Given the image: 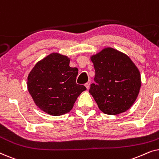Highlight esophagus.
Returning a JSON list of instances; mask_svg holds the SVG:
<instances>
[{"mask_svg": "<svg viewBox=\"0 0 159 159\" xmlns=\"http://www.w3.org/2000/svg\"><path fill=\"white\" fill-rule=\"evenodd\" d=\"M90 83H91V82H90V81H88V82H87V83L85 84V87H86V88L87 89H88H88L89 88H90Z\"/></svg>", "mask_w": 159, "mask_h": 159, "instance_id": "esophagus-1", "label": "esophagus"}]
</instances>
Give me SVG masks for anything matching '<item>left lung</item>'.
<instances>
[{"label":"left lung","mask_w":159,"mask_h":159,"mask_svg":"<svg viewBox=\"0 0 159 159\" xmlns=\"http://www.w3.org/2000/svg\"><path fill=\"white\" fill-rule=\"evenodd\" d=\"M95 84L89 92L104 114L117 115L131 108L138 96L141 76L129 56L113 48H105L90 56Z\"/></svg>","instance_id":"left-lung-1"}]
</instances>
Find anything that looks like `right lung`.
Segmentation results:
<instances>
[{
  "mask_svg": "<svg viewBox=\"0 0 159 159\" xmlns=\"http://www.w3.org/2000/svg\"><path fill=\"white\" fill-rule=\"evenodd\" d=\"M70 58L52 53L39 61L27 77V89L40 110L52 116L70 111L78 96L86 90L76 83L78 69L69 66Z\"/></svg>",
  "mask_w": 159,
  "mask_h": 159,
  "instance_id": "1",
  "label": "right lung"
}]
</instances>
